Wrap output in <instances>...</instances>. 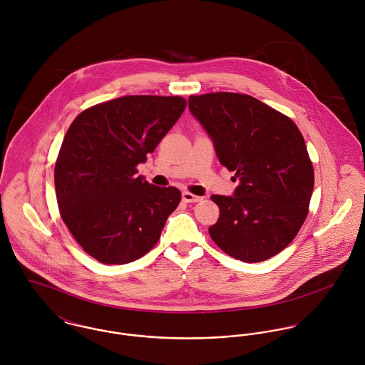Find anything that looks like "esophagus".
Listing matches in <instances>:
<instances>
[{
  "mask_svg": "<svg viewBox=\"0 0 365 365\" xmlns=\"http://www.w3.org/2000/svg\"><path fill=\"white\" fill-rule=\"evenodd\" d=\"M202 200V197H198V195H194L188 191H184L182 192V201L184 202H200Z\"/></svg>",
  "mask_w": 365,
  "mask_h": 365,
  "instance_id": "esophagus-1",
  "label": "esophagus"
}]
</instances>
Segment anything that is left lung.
Returning <instances> with one entry per match:
<instances>
[{
	"instance_id": "left-lung-1",
	"label": "left lung",
	"mask_w": 365,
	"mask_h": 365,
	"mask_svg": "<svg viewBox=\"0 0 365 365\" xmlns=\"http://www.w3.org/2000/svg\"><path fill=\"white\" fill-rule=\"evenodd\" d=\"M188 106L220 164L240 180L233 197H210L220 213L209 227L212 240L236 260L274 257L295 239L309 212L314 175L301 130L246 94L191 96Z\"/></svg>"
}]
</instances>
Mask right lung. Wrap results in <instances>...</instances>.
Returning a JSON list of instances; mask_svg holds the SVG:
<instances>
[{
    "label": "right lung",
    "instance_id": "add662e5",
    "mask_svg": "<svg viewBox=\"0 0 365 365\" xmlns=\"http://www.w3.org/2000/svg\"><path fill=\"white\" fill-rule=\"evenodd\" d=\"M187 106L182 97L126 96L83 110L54 165L60 216L83 250L103 264H126L156 246L181 201L175 187L138 174Z\"/></svg>",
    "mask_w": 365,
    "mask_h": 365
}]
</instances>
